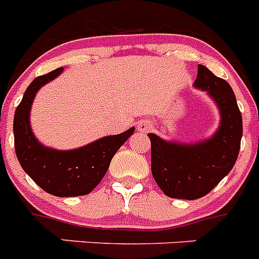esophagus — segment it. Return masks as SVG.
<instances>
[{
  "mask_svg": "<svg viewBox=\"0 0 259 259\" xmlns=\"http://www.w3.org/2000/svg\"><path fill=\"white\" fill-rule=\"evenodd\" d=\"M152 128V123L149 122V120H140L139 122V124H137V131H140V132H149V130Z\"/></svg>",
  "mask_w": 259,
  "mask_h": 259,
  "instance_id": "obj_1",
  "label": "esophagus"
}]
</instances>
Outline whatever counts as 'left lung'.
<instances>
[{
    "label": "left lung",
    "instance_id": "1",
    "mask_svg": "<svg viewBox=\"0 0 259 259\" xmlns=\"http://www.w3.org/2000/svg\"><path fill=\"white\" fill-rule=\"evenodd\" d=\"M194 87L206 91L219 107L221 125L214 136L197 144H179L148 135L153 178L171 198L203 197L232 170L240 152L242 118L230 84L198 65Z\"/></svg>",
    "mask_w": 259,
    "mask_h": 259
}]
</instances>
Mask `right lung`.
Masks as SVG:
<instances>
[{"label": "right lung", "mask_w": 259, "mask_h": 259, "mask_svg": "<svg viewBox=\"0 0 259 259\" xmlns=\"http://www.w3.org/2000/svg\"><path fill=\"white\" fill-rule=\"evenodd\" d=\"M59 67L36 77L26 89L14 115V145L20 166L33 182L58 197L88 194L102 180L114 154L134 134L135 128L106 136L72 150L47 148L36 140L29 124V111L38 89L56 79Z\"/></svg>", "instance_id": "add662e5"}]
</instances>
